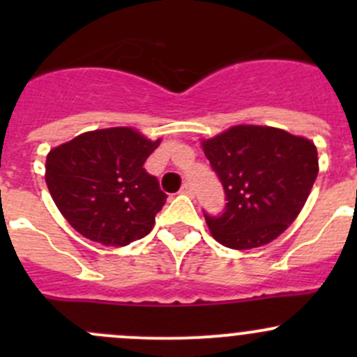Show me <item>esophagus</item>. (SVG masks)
Masks as SVG:
<instances>
[{
	"label": "esophagus",
	"mask_w": 357,
	"mask_h": 357,
	"mask_svg": "<svg viewBox=\"0 0 357 357\" xmlns=\"http://www.w3.org/2000/svg\"><path fill=\"white\" fill-rule=\"evenodd\" d=\"M181 193H183V195H188V197L195 195V190H193L192 183H185V185L181 186Z\"/></svg>",
	"instance_id": "esophagus-1"
}]
</instances>
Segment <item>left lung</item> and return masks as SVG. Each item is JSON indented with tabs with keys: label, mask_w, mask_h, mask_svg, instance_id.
Instances as JSON below:
<instances>
[{
	"label": "left lung",
	"mask_w": 357,
	"mask_h": 357,
	"mask_svg": "<svg viewBox=\"0 0 357 357\" xmlns=\"http://www.w3.org/2000/svg\"><path fill=\"white\" fill-rule=\"evenodd\" d=\"M202 146L226 195L222 214L205 212V221L221 245L236 250L278 238L319 171L314 143L269 126H233Z\"/></svg>",
	"instance_id": "8db88e82"
}]
</instances>
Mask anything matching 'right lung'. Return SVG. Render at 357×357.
<instances>
[{
  "label": "right lung",
  "mask_w": 357,
  "mask_h": 357,
  "mask_svg": "<svg viewBox=\"0 0 357 357\" xmlns=\"http://www.w3.org/2000/svg\"><path fill=\"white\" fill-rule=\"evenodd\" d=\"M150 142L131 128L82 132L46 157V185L68 225L107 247H124L149 235L165 195L146 158Z\"/></svg>",
  "instance_id": "obj_1"
}]
</instances>
